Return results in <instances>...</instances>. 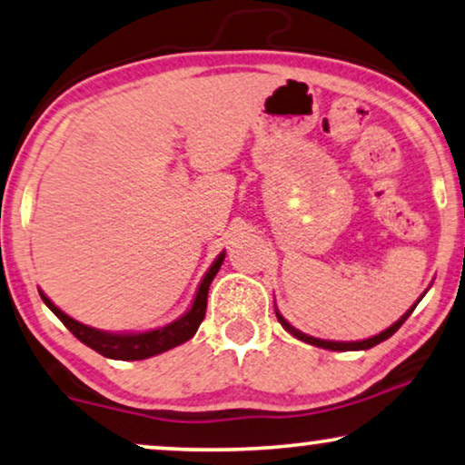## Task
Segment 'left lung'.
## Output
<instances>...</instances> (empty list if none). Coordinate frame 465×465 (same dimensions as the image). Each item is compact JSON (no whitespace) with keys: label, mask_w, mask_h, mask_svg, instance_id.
<instances>
[{"label":"left lung","mask_w":465,"mask_h":465,"mask_svg":"<svg viewBox=\"0 0 465 465\" xmlns=\"http://www.w3.org/2000/svg\"><path fill=\"white\" fill-rule=\"evenodd\" d=\"M417 305V303H415ZM415 305L411 307V310L404 313V316L398 320V322H394L390 326V329H385L383 332H379V335H375V337H371V339H364V341H350V343H341V341H324V339H316V337H310V335H303V332L301 331H297V329H292V326L286 322V320L280 316V313L276 312V316H278V320H280V324L284 326L286 331L291 332V335H295L297 339H301V341H305V343H312V345H318V348H324V350H332V351H348V350H369V348H372V345H377V343H381V341H385V339H390L391 335H394V332L401 329L402 326V322L404 320H407L409 316H411V312L415 310Z\"/></svg>","instance_id":"8db88e82"}]
</instances>
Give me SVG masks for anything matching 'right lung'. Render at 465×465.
<instances>
[{
	"label": "right lung",
	"mask_w": 465,
	"mask_h": 465,
	"mask_svg": "<svg viewBox=\"0 0 465 465\" xmlns=\"http://www.w3.org/2000/svg\"><path fill=\"white\" fill-rule=\"evenodd\" d=\"M225 252H221L211 270L206 272L204 280L200 282V289L195 292V299L192 303V310H189L185 316H181L174 322H170L162 329L147 331V332H133V335H117V332H104L99 329H93V326H86L77 322L67 313L58 310V307L52 303V301L39 291L44 303L50 307L52 313L61 320V322L67 326V329L74 332V335L80 339L84 345L99 351L104 358H114V361H145V358H152L155 354H162V351H168L176 348V345L185 343L187 339H192L202 324V320L206 316V299H208V289H211V282L217 276L221 263H223Z\"/></svg>",
	"instance_id": "add662e5"
}]
</instances>
